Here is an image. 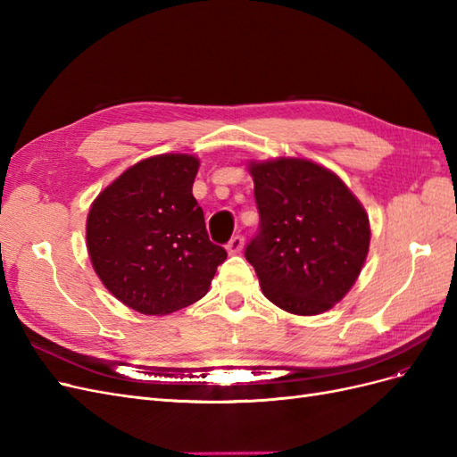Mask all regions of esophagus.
I'll list each match as a JSON object with an SVG mask.
<instances>
[{"label": "esophagus", "mask_w": 457, "mask_h": 457, "mask_svg": "<svg viewBox=\"0 0 457 457\" xmlns=\"http://www.w3.org/2000/svg\"><path fill=\"white\" fill-rule=\"evenodd\" d=\"M242 247H244V238H242V237H234V238H230V242L227 244V252H228L230 255H237V253L242 252Z\"/></svg>", "instance_id": "34e87169"}]
</instances>
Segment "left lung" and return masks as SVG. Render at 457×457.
I'll return each instance as SVG.
<instances>
[{
    "mask_svg": "<svg viewBox=\"0 0 457 457\" xmlns=\"http://www.w3.org/2000/svg\"><path fill=\"white\" fill-rule=\"evenodd\" d=\"M261 232L245 247L261 292L299 316L334 309L361 276L370 219L343 179L307 158L250 160Z\"/></svg>",
    "mask_w": 457,
    "mask_h": 457,
    "instance_id": "1",
    "label": "left lung"
}]
</instances>
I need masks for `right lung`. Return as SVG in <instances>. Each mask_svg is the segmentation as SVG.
I'll use <instances>...</instances> for the list:
<instances>
[{"mask_svg": "<svg viewBox=\"0 0 457 457\" xmlns=\"http://www.w3.org/2000/svg\"><path fill=\"white\" fill-rule=\"evenodd\" d=\"M195 154L150 156L104 187L89 207L86 242L93 270L123 305L163 316L202 299L227 259L210 242L192 185Z\"/></svg>", "mask_w": 457, "mask_h": 457, "instance_id": "right-lung-1", "label": "right lung"}]
</instances>
